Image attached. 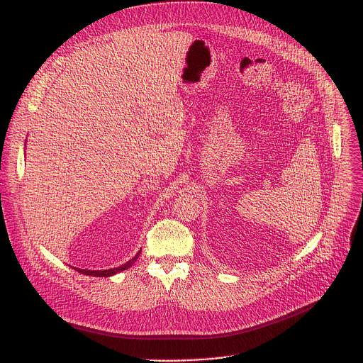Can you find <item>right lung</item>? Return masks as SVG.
<instances>
[{"instance_id":"1","label":"right lung","mask_w":363,"mask_h":363,"mask_svg":"<svg viewBox=\"0 0 363 363\" xmlns=\"http://www.w3.org/2000/svg\"><path fill=\"white\" fill-rule=\"evenodd\" d=\"M139 252H140V251H139ZM139 252L132 258V260H129L128 263H125V264H122L121 267H116V269H111V270H100V272H97V270H82V269H77V272H80L82 274H86V276H94V277H109V276H113V274H116V273H119V272H122V270L129 269V267L136 262V258L139 257Z\"/></svg>"}]
</instances>
